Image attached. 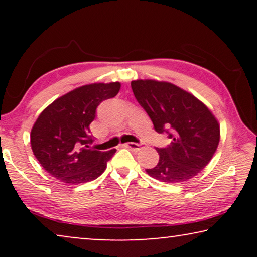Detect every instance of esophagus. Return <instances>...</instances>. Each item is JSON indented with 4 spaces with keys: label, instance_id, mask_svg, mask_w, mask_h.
I'll list each match as a JSON object with an SVG mask.
<instances>
[{
    "label": "esophagus",
    "instance_id": "1",
    "mask_svg": "<svg viewBox=\"0 0 257 257\" xmlns=\"http://www.w3.org/2000/svg\"><path fill=\"white\" fill-rule=\"evenodd\" d=\"M126 149H130V150H139L144 147V144H138V143H126L122 145Z\"/></svg>",
    "mask_w": 257,
    "mask_h": 257
}]
</instances>
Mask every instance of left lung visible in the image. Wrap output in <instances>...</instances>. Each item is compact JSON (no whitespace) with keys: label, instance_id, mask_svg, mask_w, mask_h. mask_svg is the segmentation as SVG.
<instances>
[{"label":"left lung","instance_id":"1","mask_svg":"<svg viewBox=\"0 0 257 257\" xmlns=\"http://www.w3.org/2000/svg\"><path fill=\"white\" fill-rule=\"evenodd\" d=\"M136 99L158 133L172 142L157 149L159 161L147 174L166 184L187 181L212 159L220 142V125L202 101L174 84L153 79L131 82Z\"/></svg>","mask_w":257,"mask_h":257}]
</instances>
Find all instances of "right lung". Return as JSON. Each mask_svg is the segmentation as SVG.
I'll list each match as a JSON object with an SVG mask.
<instances>
[{
  "label": "right lung",
  "mask_w": 257,
  "mask_h": 257,
  "mask_svg": "<svg viewBox=\"0 0 257 257\" xmlns=\"http://www.w3.org/2000/svg\"><path fill=\"white\" fill-rule=\"evenodd\" d=\"M120 83L83 85L59 97L38 115L31 128V150L41 166L69 185L92 181L117 150L91 149L90 124L103 100L117 96Z\"/></svg>",
  "instance_id": "obj_1"
}]
</instances>
